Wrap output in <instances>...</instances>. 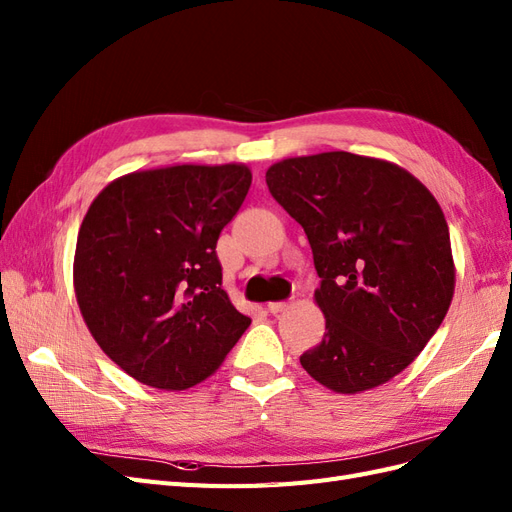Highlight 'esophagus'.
Listing matches in <instances>:
<instances>
[{
	"label": "esophagus",
	"mask_w": 512,
	"mask_h": 512,
	"mask_svg": "<svg viewBox=\"0 0 512 512\" xmlns=\"http://www.w3.org/2000/svg\"><path fill=\"white\" fill-rule=\"evenodd\" d=\"M288 307H290V303H288V301H273V303H269V305H267L269 312H271V314H275V316H277V314H282V312H286Z\"/></svg>",
	"instance_id": "34e87169"
}]
</instances>
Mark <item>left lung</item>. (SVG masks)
Wrapping results in <instances>:
<instances>
[{
    "label": "left lung",
    "instance_id": "obj_1",
    "mask_svg": "<svg viewBox=\"0 0 512 512\" xmlns=\"http://www.w3.org/2000/svg\"><path fill=\"white\" fill-rule=\"evenodd\" d=\"M271 196L297 220L320 277L322 342L301 354L309 376L359 393L404 371L442 324L455 290L438 200L397 164L329 151L267 170Z\"/></svg>",
    "mask_w": 512,
    "mask_h": 512
}]
</instances>
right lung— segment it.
<instances>
[{
	"instance_id": "add662e5",
	"label": "right lung",
	"mask_w": 512,
	"mask_h": 512,
	"mask_svg": "<svg viewBox=\"0 0 512 512\" xmlns=\"http://www.w3.org/2000/svg\"><path fill=\"white\" fill-rule=\"evenodd\" d=\"M250 185L243 164H181L119 177L91 203L76 239V301L98 346L134 380L190 389L250 327L215 254Z\"/></svg>"
}]
</instances>
